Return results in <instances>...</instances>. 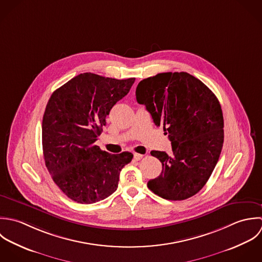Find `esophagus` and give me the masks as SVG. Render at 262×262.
<instances>
[{
  "mask_svg": "<svg viewBox=\"0 0 262 262\" xmlns=\"http://www.w3.org/2000/svg\"><path fill=\"white\" fill-rule=\"evenodd\" d=\"M142 158H143L142 154H138V153H135V154H134V159L137 160V161H140Z\"/></svg>",
  "mask_w": 262,
  "mask_h": 262,
  "instance_id": "esophagus-1",
  "label": "esophagus"
}]
</instances>
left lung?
Listing matches in <instances>:
<instances>
[{
  "mask_svg": "<svg viewBox=\"0 0 262 262\" xmlns=\"http://www.w3.org/2000/svg\"><path fill=\"white\" fill-rule=\"evenodd\" d=\"M137 101L146 106L172 145V155L152 151L162 172L148 182L155 194L183 201L208 182L224 143V118L215 95L188 73H161L141 81Z\"/></svg>",
  "mask_w": 262,
  "mask_h": 262,
  "instance_id": "8db88e82",
  "label": "left lung"
}]
</instances>
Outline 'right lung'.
<instances>
[{"label":"right lung","instance_id":"right-lung-1","mask_svg":"<svg viewBox=\"0 0 262 262\" xmlns=\"http://www.w3.org/2000/svg\"><path fill=\"white\" fill-rule=\"evenodd\" d=\"M84 73L56 89L42 119L46 166L54 183L72 201L94 204L112 194L121 169L134 155H111L95 145L106 116L135 83Z\"/></svg>","mask_w":262,"mask_h":262}]
</instances>
